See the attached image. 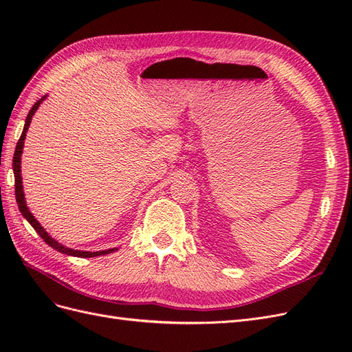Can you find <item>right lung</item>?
<instances>
[{"label":"right lung","instance_id":"obj_1","mask_svg":"<svg viewBox=\"0 0 352 352\" xmlns=\"http://www.w3.org/2000/svg\"><path fill=\"white\" fill-rule=\"evenodd\" d=\"M45 97H42L39 101H36L34 104V107L30 109L28 117H26V122H25V127H23V132L22 135H20V140L16 145V151H14V157H13V172H14V188H16V201L19 204V210L20 212H22L23 217L30 223L32 228H34L36 230L38 235L44 239L50 247H52L54 250H57L58 252H63L66 255H73V257H82V258H91V257H98V255H104V254H110L113 251H116L117 248H111V250H105V251H97V252H89V251H78V250H72V248H66L63 247L61 243H58L54 238H51L48 235V232L42 228L38 220L32 216V212L29 211V208L26 207V201H25V194H23V185H22V175H20V162H22V151H23V141L26 138V132L29 129V124H30V120H32V116L35 114V111L38 110L39 104L42 102V100H44Z\"/></svg>","mask_w":352,"mask_h":352}]
</instances>
